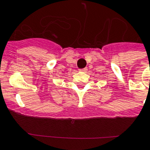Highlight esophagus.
<instances>
[{
    "instance_id": "obj_1",
    "label": "esophagus",
    "mask_w": 150,
    "mask_h": 150,
    "mask_svg": "<svg viewBox=\"0 0 150 150\" xmlns=\"http://www.w3.org/2000/svg\"><path fill=\"white\" fill-rule=\"evenodd\" d=\"M79 71H87V68H86V67H85V68H83V69H79Z\"/></svg>"
}]
</instances>
